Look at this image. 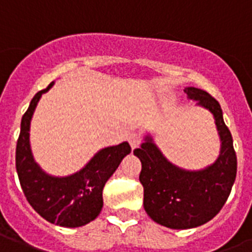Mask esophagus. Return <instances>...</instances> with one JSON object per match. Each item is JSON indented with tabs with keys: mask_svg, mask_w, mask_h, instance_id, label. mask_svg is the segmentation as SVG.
<instances>
[{
	"mask_svg": "<svg viewBox=\"0 0 252 252\" xmlns=\"http://www.w3.org/2000/svg\"><path fill=\"white\" fill-rule=\"evenodd\" d=\"M128 142H129V145L132 146V149L137 148V146L141 144V137H140V134L130 133L129 136H128Z\"/></svg>",
	"mask_w": 252,
	"mask_h": 252,
	"instance_id": "1",
	"label": "esophagus"
}]
</instances>
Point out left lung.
<instances>
[{
  "label": "left lung",
  "instance_id": "8db88e82",
  "mask_svg": "<svg viewBox=\"0 0 252 252\" xmlns=\"http://www.w3.org/2000/svg\"><path fill=\"white\" fill-rule=\"evenodd\" d=\"M184 91L215 116L221 138L219 159L201 171H186L170 163L150 137L133 150L142 165L140 182L146 213L170 229H191L211 221L226 203L237 175L233 137L223 123L220 103L201 89L187 87Z\"/></svg>",
  "mask_w": 252,
  "mask_h": 252
}]
</instances>
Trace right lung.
Instances as JSON below:
<instances>
[{"label":"right lung","mask_w":252,"mask_h":252,"mask_svg":"<svg viewBox=\"0 0 252 252\" xmlns=\"http://www.w3.org/2000/svg\"><path fill=\"white\" fill-rule=\"evenodd\" d=\"M35 94L21 123V133L15 150V167L19 183L30 205L39 215L65 227H77L95 220L103 207V187L119 167L123 158L130 153L128 142L102 149L81 171L65 178L47 175L35 163L30 149V123L41 94Z\"/></svg>","instance_id":"add662e5"}]
</instances>
